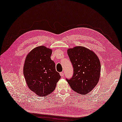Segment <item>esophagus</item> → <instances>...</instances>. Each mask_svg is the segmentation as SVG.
<instances>
[{
  "label": "esophagus",
  "instance_id": "obj_1",
  "mask_svg": "<svg viewBox=\"0 0 122 122\" xmlns=\"http://www.w3.org/2000/svg\"><path fill=\"white\" fill-rule=\"evenodd\" d=\"M60 76L61 77H63L64 76V73L63 72H60Z\"/></svg>",
  "mask_w": 122,
  "mask_h": 122
}]
</instances>
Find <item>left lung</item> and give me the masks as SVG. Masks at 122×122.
I'll return each mask as SVG.
<instances>
[{"label":"left lung","instance_id":"obj_1","mask_svg":"<svg viewBox=\"0 0 122 122\" xmlns=\"http://www.w3.org/2000/svg\"><path fill=\"white\" fill-rule=\"evenodd\" d=\"M67 54L74 68L73 76L67 82L73 91L86 95L95 88L99 81L101 65L94 52L83 46L67 49Z\"/></svg>","mask_w":122,"mask_h":122}]
</instances>
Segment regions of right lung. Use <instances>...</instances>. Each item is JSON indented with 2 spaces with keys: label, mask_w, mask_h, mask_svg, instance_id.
Returning a JSON list of instances; mask_svg holds the SVG:
<instances>
[{
  "label": "right lung",
  "mask_w": 122,
  "mask_h": 122,
  "mask_svg": "<svg viewBox=\"0 0 122 122\" xmlns=\"http://www.w3.org/2000/svg\"><path fill=\"white\" fill-rule=\"evenodd\" d=\"M51 49L37 46L31 50L25 60L23 73L27 85L40 96H46L54 91L61 78L51 58Z\"/></svg>",
  "instance_id": "1"
}]
</instances>
